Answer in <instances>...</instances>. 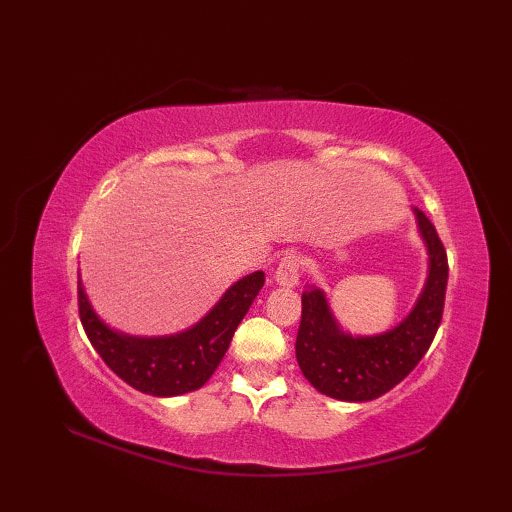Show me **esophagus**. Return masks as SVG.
<instances>
[{"instance_id":"obj_1","label":"esophagus","mask_w":512,"mask_h":512,"mask_svg":"<svg viewBox=\"0 0 512 512\" xmlns=\"http://www.w3.org/2000/svg\"><path fill=\"white\" fill-rule=\"evenodd\" d=\"M299 270H301V257L295 253H286L281 257L277 266L275 281L281 288H295L299 284Z\"/></svg>"}]
</instances>
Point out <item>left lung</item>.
Listing matches in <instances>:
<instances>
[{
    "label": "left lung",
    "mask_w": 512,
    "mask_h": 512,
    "mask_svg": "<svg viewBox=\"0 0 512 512\" xmlns=\"http://www.w3.org/2000/svg\"><path fill=\"white\" fill-rule=\"evenodd\" d=\"M413 215L427 248L429 270L411 312L394 328L372 336H352L334 319L321 288L308 286L301 295L297 363L321 394L345 402L374 400L409 376L427 354L442 321L449 264L436 226L416 206Z\"/></svg>",
    "instance_id": "left-lung-1"
}]
</instances>
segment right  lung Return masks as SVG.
Masks as SVG:
<instances>
[{
    "mask_svg": "<svg viewBox=\"0 0 512 512\" xmlns=\"http://www.w3.org/2000/svg\"><path fill=\"white\" fill-rule=\"evenodd\" d=\"M264 281V270L235 281L187 330L165 336H132L110 328L94 312L79 275V314L94 350L118 378L149 396H182L200 389L213 376Z\"/></svg>",
    "mask_w": 512,
    "mask_h": 512,
    "instance_id": "1",
    "label": "right lung"
}]
</instances>
